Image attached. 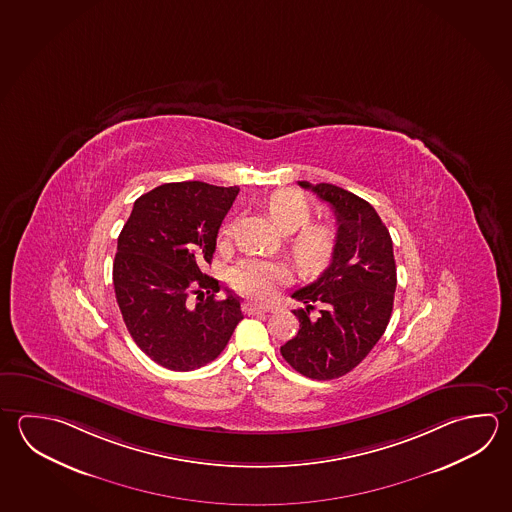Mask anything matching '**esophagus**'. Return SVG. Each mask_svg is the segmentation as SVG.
<instances>
[{"instance_id": "esophagus-1", "label": "esophagus", "mask_w": 512, "mask_h": 512, "mask_svg": "<svg viewBox=\"0 0 512 512\" xmlns=\"http://www.w3.org/2000/svg\"><path fill=\"white\" fill-rule=\"evenodd\" d=\"M269 307H260V305H256V303H245V312L252 316V314H265V312H269Z\"/></svg>"}]
</instances>
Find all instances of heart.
I'll use <instances>...</instances> for the list:
<instances>
[{
  "label": "heart",
  "mask_w": 512,
  "mask_h": 512,
  "mask_svg": "<svg viewBox=\"0 0 512 512\" xmlns=\"http://www.w3.org/2000/svg\"><path fill=\"white\" fill-rule=\"evenodd\" d=\"M267 209L281 233H294L304 227L289 242L290 258L301 274L314 276L330 265L337 245L334 229L325 223L307 225L312 207L305 196L294 189H279L270 196ZM285 281L287 270L274 261L247 258L231 270L234 289L258 301L272 298Z\"/></svg>",
  "instance_id": "b5f03b06"
}]
</instances>
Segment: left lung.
Listing matches in <instances>:
<instances>
[{
	"label": "left lung",
	"instance_id": "8db88e82",
	"mask_svg": "<svg viewBox=\"0 0 512 512\" xmlns=\"http://www.w3.org/2000/svg\"><path fill=\"white\" fill-rule=\"evenodd\" d=\"M330 204L337 245L328 269L292 298L299 332L281 355L308 379L328 381L354 370L390 323L397 287L391 236L381 216L363 198L332 184L298 182Z\"/></svg>",
	"mask_w": 512,
	"mask_h": 512
}]
</instances>
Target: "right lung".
Returning a JSON list of instances; mask_svg holds the SVG:
<instances>
[{"label":"right lung","mask_w":512,"mask_h":512,"mask_svg":"<svg viewBox=\"0 0 512 512\" xmlns=\"http://www.w3.org/2000/svg\"><path fill=\"white\" fill-rule=\"evenodd\" d=\"M240 187L175 182L151 189L133 204L113 261V287L122 319L144 354L173 372L214 361L243 319L242 301L202 272ZM201 301L193 308L186 299ZM209 293L207 299L203 294Z\"/></svg>","instance_id":"add662e5"}]
</instances>
